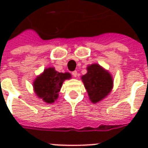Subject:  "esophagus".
I'll list each match as a JSON object with an SVG mask.
<instances>
[{"label":"esophagus","mask_w":148,"mask_h":148,"mask_svg":"<svg viewBox=\"0 0 148 148\" xmlns=\"http://www.w3.org/2000/svg\"><path fill=\"white\" fill-rule=\"evenodd\" d=\"M72 75H73V77H76L77 76V72L76 71H74L72 72Z\"/></svg>","instance_id":"34e87169"}]
</instances>
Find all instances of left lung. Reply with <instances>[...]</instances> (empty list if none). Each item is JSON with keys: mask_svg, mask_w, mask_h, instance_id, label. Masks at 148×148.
I'll use <instances>...</instances> for the list:
<instances>
[{"mask_svg": "<svg viewBox=\"0 0 148 148\" xmlns=\"http://www.w3.org/2000/svg\"><path fill=\"white\" fill-rule=\"evenodd\" d=\"M82 80L93 103L99 102L104 99L113 87L111 74L97 63L87 66V73L82 76Z\"/></svg>", "mask_w": 148, "mask_h": 148, "instance_id": "8db88e82", "label": "left lung"}]
</instances>
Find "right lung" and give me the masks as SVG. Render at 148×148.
I'll list each match as a JSON object with an SVG mask.
<instances>
[{"instance_id":"add662e5","label":"right lung","mask_w":148,"mask_h":148,"mask_svg":"<svg viewBox=\"0 0 148 148\" xmlns=\"http://www.w3.org/2000/svg\"><path fill=\"white\" fill-rule=\"evenodd\" d=\"M71 77L70 73H59L55 68H47L34 81V91L44 102L48 104L55 102L58 97L63 82Z\"/></svg>"}]
</instances>
